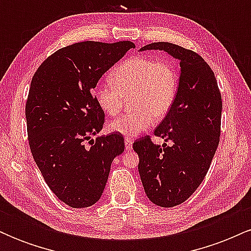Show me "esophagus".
I'll return each mask as SVG.
<instances>
[{
  "label": "esophagus",
  "instance_id": "34e87169",
  "mask_svg": "<svg viewBox=\"0 0 251 251\" xmlns=\"http://www.w3.org/2000/svg\"><path fill=\"white\" fill-rule=\"evenodd\" d=\"M132 146H133V140L131 138H125V149L127 150H132Z\"/></svg>",
  "mask_w": 251,
  "mask_h": 251
}]
</instances>
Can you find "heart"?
Returning a JSON list of instances; mask_svg holds the SVG:
<instances>
[{"instance_id":"b5f03b06","label":"heart","mask_w":251,"mask_h":251,"mask_svg":"<svg viewBox=\"0 0 251 251\" xmlns=\"http://www.w3.org/2000/svg\"><path fill=\"white\" fill-rule=\"evenodd\" d=\"M111 82L98 83L94 99L107 116H116L123 107L124 97H129L135 111L112 120L108 129L126 137H134L164 118L174 105L178 76L171 62L146 56L125 60L113 71Z\"/></svg>"}]
</instances>
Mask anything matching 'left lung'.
I'll use <instances>...</instances> for the list:
<instances>
[{
    "mask_svg": "<svg viewBox=\"0 0 251 251\" xmlns=\"http://www.w3.org/2000/svg\"><path fill=\"white\" fill-rule=\"evenodd\" d=\"M151 50L166 51L180 66L174 105L154 129L171 146L144 137L133 150L149 200L172 208L188 200L205 178L220 143L222 97L214 72L197 53L170 42L150 43L140 51Z\"/></svg>",
    "mask_w": 251,
    "mask_h": 251,
    "instance_id": "obj_1",
    "label": "left lung"
}]
</instances>
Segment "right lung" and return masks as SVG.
<instances>
[{
    "mask_svg": "<svg viewBox=\"0 0 251 251\" xmlns=\"http://www.w3.org/2000/svg\"><path fill=\"white\" fill-rule=\"evenodd\" d=\"M135 48L131 41L77 42L41 63L25 103L31 154L54 195L72 208H88L101 197L111 164L125 150L119 133L98 137L105 113L93 92L114 63Z\"/></svg>",
    "mask_w": 251,
    "mask_h": 251,
    "instance_id": "right-lung-1",
    "label": "right lung"
}]
</instances>
